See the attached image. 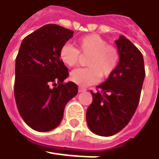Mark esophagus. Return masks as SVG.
Wrapping results in <instances>:
<instances>
[{
	"mask_svg": "<svg viewBox=\"0 0 159 159\" xmlns=\"http://www.w3.org/2000/svg\"><path fill=\"white\" fill-rule=\"evenodd\" d=\"M86 90V88H84V87H81L80 86L79 88H78V91L79 92H83V91H85Z\"/></svg>",
	"mask_w": 159,
	"mask_h": 159,
	"instance_id": "obj_1",
	"label": "esophagus"
}]
</instances>
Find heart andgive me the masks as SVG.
<instances>
[{
	"label": "heart",
	"instance_id": "obj_1",
	"mask_svg": "<svg viewBox=\"0 0 159 159\" xmlns=\"http://www.w3.org/2000/svg\"><path fill=\"white\" fill-rule=\"evenodd\" d=\"M59 56L68 67L77 65L83 57L87 68L76 69L70 73V80L81 86L96 84L99 78H107L117 68L120 55L117 49L108 45L106 39L97 34H90L76 40V48L69 44L61 47Z\"/></svg>",
	"mask_w": 159,
	"mask_h": 159
}]
</instances>
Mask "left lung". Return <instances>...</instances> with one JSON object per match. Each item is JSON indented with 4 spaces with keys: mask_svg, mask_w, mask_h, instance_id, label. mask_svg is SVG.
Wrapping results in <instances>:
<instances>
[{
    "mask_svg": "<svg viewBox=\"0 0 159 159\" xmlns=\"http://www.w3.org/2000/svg\"><path fill=\"white\" fill-rule=\"evenodd\" d=\"M120 61L117 68L91 92L92 103L86 112L89 129L94 134L111 136L123 129L139 103L145 77L142 52L125 36L115 40Z\"/></svg>",
    "mask_w": 159,
    "mask_h": 159,
    "instance_id": "8db88e82",
    "label": "left lung"
}]
</instances>
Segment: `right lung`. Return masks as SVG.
Listing matches in <instances>:
<instances>
[{
	"label": "right lung",
	"instance_id": "obj_1",
	"mask_svg": "<svg viewBox=\"0 0 159 159\" xmlns=\"http://www.w3.org/2000/svg\"><path fill=\"white\" fill-rule=\"evenodd\" d=\"M73 30L47 25L25 37L16 59L14 93L21 117L30 128L47 132L61 123L64 108L77 92L73 82L64 84L69 69L61 61V47Z\"/></svg>",
	"mask_w": 159,
	"mask_h": 159
}]
</instances>
